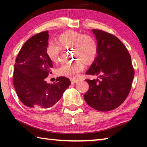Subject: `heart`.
Segmentation results:
<instances>
[{
    "instance_id": "heart-1",
    "label": "heart",
    "mask_w": 147,
    "mask_h": 147,
    "mask_svg": "<svg viewBox=\"0 0 147 147\" xmlns=\"http://www.w3.org/2000/svg\"><path fill=\"white\" fill-rule=\"evenodd\" d=\"M94 59H95V54H94V53H91V56H89V57H88V58L86 59V61H88L89 63H92V62H93Z\"/></svg>"
}]
</instances>
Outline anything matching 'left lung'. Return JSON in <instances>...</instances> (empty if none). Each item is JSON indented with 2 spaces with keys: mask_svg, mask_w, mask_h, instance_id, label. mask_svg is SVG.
Listing matches in <instances>:
<instances>
[{
  "mask_svg": "<svg viewBox=\"0 0 147 147\" xmlns=\"http://www.w3.org/2000/svg\"><path fill=\"white\" fill-rule=\"evenodd\" d=\"M49 32L37 34L22 47L15 63L13 83L17 96L24 105L49 108L58 102L71 84L66 77L45 81L53 62L47 53Z\"/></svg>",
  "mask_w": 147,
  "mask_h": 147,
  "instance_id": "1",
  "label": "left lung"
}]
</instances>
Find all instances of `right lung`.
Returning a JSON list of instances; mask_svg holds the SVG:
<instances>
[{
	"mask_svg": "<svg viewBox=\"0 0 147 147\" xmlns=\"http://www.w3.org/2000/svg\"><path fill=\"white\" fill-rule=\"evenodd\" d=\"M92 31L97 42V56L86 74L98 77L87 80L89 89L84 98L93 108L108 111L119 107L128 96L134 70L128 50L117 38L100 30Z\"/></svg>",
	"mask_w": 147,
	"mask_h": 147,
	"instance_id": "right-lung-1",
	"label": "right lung"
}]
</instances>
